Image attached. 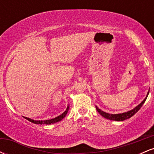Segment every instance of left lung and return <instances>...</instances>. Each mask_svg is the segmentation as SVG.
Instances as JSON below:
<instances>
[{
    "label": "left lung",
    "mask_w": 154,
    "mask_h": 154,
    "mask_svg": "<svg viewBox=\"0 0 154 154\" xmlns=\"http://www.w3.org/2000/svg\"><path fill=\"white\" fill-rule=\"evenodd\" d=\"M148 93H149V92L148 93ZM148 95H147V96L146 97V98L143 100L142 103H140L139 105L137 106H136L134 109H132V110H131V111H128V112L122 113V114H108V113L104 112V111H102L101 110H100V109H98L97 106H96V110L98 111V112L99 113L100 115H101L102 116H103V117L106 118V119H109L110 120H114V121H124V120L128 119H129V118L132 117L134 114H136V113L139 111V109L142 107V106L143 105L145 101H146V98H147V97H148Z\"/></svg>",
    "instance_id": "1"
}]
</instances>
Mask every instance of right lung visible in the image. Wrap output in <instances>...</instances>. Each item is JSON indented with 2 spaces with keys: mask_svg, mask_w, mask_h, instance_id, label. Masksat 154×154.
Instances as JSON below:
<instances>
[{
  "mask_svg": "<svg viewBox=\"0 0 154 154\" xmlns=\"http://www.w3.org/2000/svg\"><path fill=\"white\" fill-rule=\"evenodd\" d=\"M68 110H69V106L67 107L66 110L64 111V112L62 114H61V115L57 116V117L54 118V119H49V120H44V121H36V120H33V119H29V118H27V117H24L26 119L29 120V122H31L32 123H35V124H38V125H43V124H46V125H51V124L52 123H56L57 122H59L61 121V119H63V118H64V116L66 115L67 112H68Z\"/></svg>",
  "mask_w": 154,
  "mask_h": 154,
  "instance_id": "1",
  "label": "right lung"
}]
</instances>
